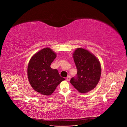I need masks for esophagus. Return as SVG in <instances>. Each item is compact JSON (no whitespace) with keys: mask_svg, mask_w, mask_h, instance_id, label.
<instances>
[{"mask_svg":"<svg viewBox=\"0 0 127 127\" xmlns=\"http://www.w3.org/2000/svg\"><path fill=\"white\" fill-rule=\"evenodd\" d=\"M70 76H68L67 77V78H66V80L67 81H69V80H70Z\"/></svg>","mask_w":127,"mask_h":127,"instance_id":"34e87169","label":"esophagus"}]
</instances>
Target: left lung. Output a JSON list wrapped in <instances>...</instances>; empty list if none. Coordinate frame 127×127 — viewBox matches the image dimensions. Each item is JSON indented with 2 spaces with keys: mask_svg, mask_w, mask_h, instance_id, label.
I'll list each match as a JSON object with an SVG mask.
<instances>
[{
  "mask_svg": "<svg viewBox=\"0 0 127 127\" xmlns=\"http://www.w3.org/2000/svg\"><path fill=\"white\" fill-rule=\"evenodd\" d=\"M72 55L77 74L70 79V83L80 93H87L93 90L100 79V63L93 54L83 48L76 49Z\"/></svg>",
  "mask_w": 127,
  "mask_h": 127,
  "instance_id": "1",
  "label": "left lung"
}]
</instances>
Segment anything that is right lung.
<instances>
[{"instance_id": "add662e5", "label": "right lung", "mask_w": 127, "mask_h": 127, "mask_svg": "<svg viewBox=\"0 0 127 127\" xmlns=\"http://www.w3.org/2000/svg\"><path fill=\"white\" fill-rule=\"evenodd\" d=\"M57 57L51 49L45 48L31 58L28 67L30 84L36 92L42 95H50L64 78L60 77L57 69L50 67Z\"/></svg>"}]
</instances>
